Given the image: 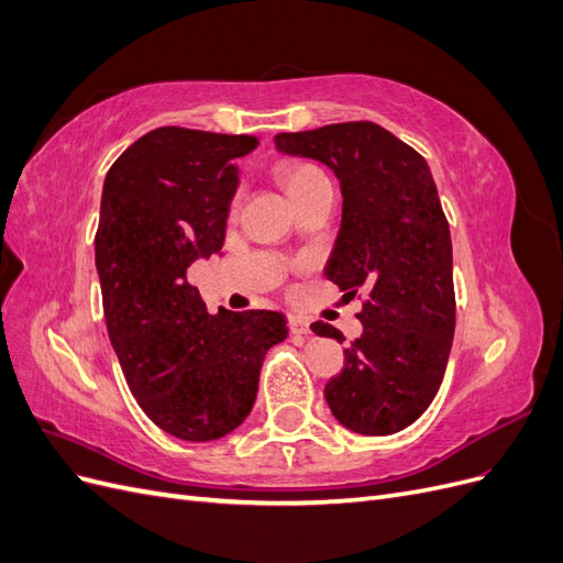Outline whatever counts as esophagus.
<instances>
[{"label": "esophagus", "mask_w": 563, "mask_h": 563, "mask_svg": "<svg viewBox=\"0 0 563 563\" xmlns=\"http://www.w3.org/2000/svg\"><path fill=\"white\" fill-rule=\"evenodd\" d=\"M288 329H291L294 335H308L310 333V321L305 317L294 314L291 319H288Z\"/></svg>", "instance_id": "obj_1"}]
</instances>
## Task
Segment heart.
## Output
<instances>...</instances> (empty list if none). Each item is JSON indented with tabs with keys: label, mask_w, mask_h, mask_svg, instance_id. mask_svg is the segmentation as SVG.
Wrapping results in <instances>:
<instances>
[{
	"label": "heart",
	"mask_w": 563,
	"mask_h": 563,
	"mask_svg": "<svg viewBox=\"0 0 563 563\" xmlns=\"http://www.w3.org/2000/svg\"><path fill=\"white\" fill-rule=\"evenodd\" d=\"M279 180L284 185V190L288 192V197L298 201L300 197L314 190L319 183H327L329 178L319 166H314L310 162H286L279 166ZM236 201H240V195H234L232 209L236 207Z\"/></svg>",
	"instance_id": "1"
}]
</instances>
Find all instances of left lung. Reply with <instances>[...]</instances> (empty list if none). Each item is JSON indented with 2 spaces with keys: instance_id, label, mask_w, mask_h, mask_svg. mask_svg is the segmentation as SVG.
Returning a JSON list of instances; mask_svg holds the SVG:
<instances>
[{
  "instance_id": "8db88e82",
  "label": "left lung",
  "mask_w": 563,
  "mask_h": 563,
  "mask_svg": "<svg viewBox=\"0 0 563 563\" xmlns=\"http://www.w3.org/2000/svg\"><path fill=\"white\" fill-rule=\"evenodd\" d=\"M275 143L284 155L327 164L340 180L343 223L327 277L350 298L366 296L356 314L364 333L323 397L347 430L395 434L428 411L455 331L451 232L430 166L373 122L277 133ZM312 331L345 340L323 321Z\"/></svg>"
}]
</instances>
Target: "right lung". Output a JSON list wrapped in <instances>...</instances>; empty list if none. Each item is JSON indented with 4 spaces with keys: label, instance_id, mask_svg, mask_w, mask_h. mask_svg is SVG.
<instances>
[{
    "label": "right lung",
    "instance_id": "right-lung-1",
    "mask_svg": "<svg viewBox=\"0 0 563 563\" xmlns=\"http://www.w3.org/2000/svg\"><path fill=\"white\" fill-rule=\"evenodd\" d=\"M255 135L162 126L106 176L96 267L110 343L145 416L185 441H211L251 413L279 312L209 314L187 267L223 249L234 159Z\"/></svg>",
    "mask_w": 563,
    "mask_h": 563
}]
</instances>
